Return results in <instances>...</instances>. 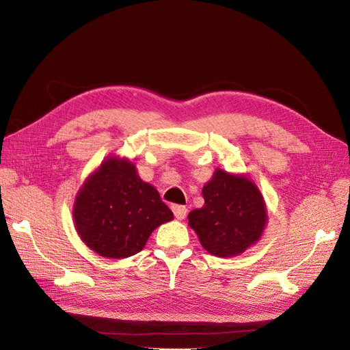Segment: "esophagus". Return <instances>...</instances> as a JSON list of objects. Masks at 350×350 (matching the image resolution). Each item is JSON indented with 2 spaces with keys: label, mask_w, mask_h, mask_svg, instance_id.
<instances>
[{
  "label": "esophagus",
  "mask_w": 350,
  "mask_h": 350,
  "mask_svg": "<svg viewBox=\"0 0 350 350\" xmlns=\"http://www.w3.org/2000/svg\"><path fill=\"white\" fill-rule=\"evenodd\" d=\"M171 211H173L174 217H176L177 219H183L185 217H187V212H188L187 207L180 206V204H173V206H171Z\"/></svg>",
  "instance_id": "1"
}]
</instances>
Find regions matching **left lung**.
<instances>
[{
	"label": "left lung",
	"instance_id": "left-lung-1",
	"mask_svg": "<svg viewBox=\"0 0 350 350\" xmlns=\"http://www.w3.org/2000/svg\"><path fill=\"white\" fill-rule=\"evenodd\" d=\"M204 206L189 212V226L204 250L218 257L241 254L258 241L266 224V207L247 177L217 170L203 188Z\"/></svg>",
	"mask_w": 350,
	"mask_h": 350
}]
</instances>
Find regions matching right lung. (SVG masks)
I'll use <instances>...</instances> for the list:
<instances>
[{"label":"right lung","instance_id":"add662e5","mask_svg":"<svg viewBox=\"0 0 350 350\" xmlns=\"http://www.w3.org/2000/svg\"><path fill=\"white\" fill-rule=\"evenodd\" d=\"M73 218L87 247L103 257L124 258L143 250L173 212L152 185L139 179L133 163L111 158L81 188Z\"/></svg>","mask_w":350,"mask_h":350}]
</instances>
